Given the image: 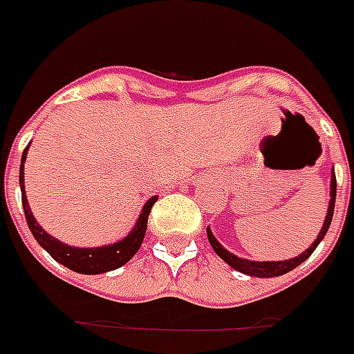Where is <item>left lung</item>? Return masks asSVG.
<instances>
[{
	"label": "left lung",
	"mask_w": 354,
	"mask_h": 354,
	"mask_svg": "<svg viewBox=\"0 0 354 354\" xmlns=\"http://www.w3.org/2000/svg\"><path fill=\"white\" fill-rule=\"evenodd\" d=\"M335 201H336V175L333 174V179H330V203H329V210H327V217H325V223L322 226L320 234L316 237V241L310 245L304 254H299L298 257L294 259H287V261H248V259H243V257H237L234 254H230L226 248H223L217 239L214 237L210 230H206L208 234V241H210L212 248L216 250V254L221 257L223 261H226L230 267H234L236 270L243 274H248V276H257V278H274V276H281V274L289 272L292 268H296L298 265L307 259L310 254L315 252V248L320 245V241L325 237L327 230H329V225L333 221V214H335Z\"/></svg>",
	"instance_id": "obj_1"
}]
</instances>
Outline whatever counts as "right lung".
I'll use <instances>...</instances> for the list:
<instances>
[{"label": "right lung", "instance_id": "right-lung-1", "mask_svg": "<svg viewBox=\"0 0 354 354\" xmlns=\"http://www.w3.org/2000/svg\"><path fill=\"white\" fill-rule=\"evenodd\" d=\"M25 155H27V149L24 151L21 166H19V186H21V203H24L25 219H27V225H29L32 236L36 237V241L50 254V257H55L56 261L65 265V267L71 268V270H75V272L102 274L107 272V270H115V268L122 267L124 263H128L129 259L137 254V250L140 248V245H142L146 228H148L149 212H151V206L155 205L157 197H151V199L146 203L135 228L129 232V236L124 237L122 241L113 243V245H107V247L100 248L69 247V245H65V243L58 241V239H55L53 236H49V234L38 225V221L34 219L32 212H30L29 208V203H27V195H25L24 192Z\"/></svg>", "mask_w": 354, "mask_h": 354}]
</instances>
